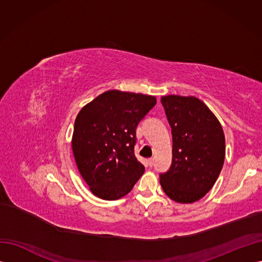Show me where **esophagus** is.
I'll return each mask as SVG.
<instances>
[{
  "mask_svg": "<svg viewBox=\"0 0 262 262\" xmlns=\"http://www.w3.org/2000/svg\"><path fill=\"white\" fill-rule=\"evenodd\" d=\"M147 165L149 166V167H153V165H154V158H148V160H147Z\"/></svg>",
  "mask_w": 262,
  "mask_h": 262,
  "instance_id": "esophagus-1",
  "label": "esophagus"
}]
</instances>
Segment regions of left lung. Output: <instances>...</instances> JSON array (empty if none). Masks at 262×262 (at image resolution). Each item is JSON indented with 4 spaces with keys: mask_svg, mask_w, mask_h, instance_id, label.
<instances>
[{
    "mask_svg": "<svg viewBox=\"0 0 262 262\" xmlns=\"http://www.w3.org/2000/svg\"><path fill=\"white\" fill-rule=\"evenodd\" d=\"M171 128L172 160L160 182L171 200L192 203L215 184L224 164L225 137L217 118L195 97L161 98Z\"/></svg>",
    "mask_w": 262,
    "mask_h": 262,
    "instance_id": "8db88e82",
    "label": "left lung"
}]
</instances>
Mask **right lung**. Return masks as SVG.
Here are the masks:
<instances>
[{
  "label": "right lung",
  "mask_w": 262,
  "mask_h": 262,
  "mask_svg": "<svg viewBox=\"0 0 262 262\" xmlns=\"http://www.w3.org/2000/svg\"><path fill=\"white\" fill-rule=\"evenodd\" d=\"M155 104L154 96L113 90L78 113L73 154L83 179L100 199H120L143 175L144 166L134 155L136 132Z\"/></svg>",
  "instance_id": "1"
}]
</instances>
